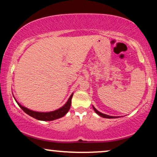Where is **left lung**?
I'll return each mask as SVG.
<instances>
[{"instance_id":"left-lung-1","label":"left lung","mask_w":157,"mask_h":157,"mask_svg":"<svg viewBox=\"0 0 157 157\" xmlns=\"http://www.w3.org/2000/svg\"><path fill=\"white\" fill-rule=\"evenodd\" d=\"M93 109L94 110V111L96 112L97 114L100 115V117H104V118H109V119H113V118H117L116 117H113V116H109V115H107V114H105V113H102L101 112H100V111H98L97 110L95 109L94 107L93 106Z\"/></svg>"}]
</instances>
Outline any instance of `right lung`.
Returning <instances> with one entry per match:
<instances>
[{
  "label": "right lung",
  "mask_w": 157,
  "mask_h": 157,
  "mask_svg": "<svg viewBox=\"0 0 157 157\" xmlns=\"http://www.w3.org/2000/svg\"><path fill=\"white\" fill-rule=\"evenodd\" d=\"M73 93L71 94V95L70 96L69 98H68V101L66 102V103L63 106L60 108V109L55 110V111H50V112H38V111H32V110L27 109V108L24 107V106H22L19 102L17 103V105L20 106L21 109L24 111L25 113H27L29 116L32 117L37 119L38 120H42V121H52V120H57V119L61 118L66 115L68 110L70 109V107H71V98H72Z\"/></svg>",
  "instance_id": "add662e5"
}]
</instances>
